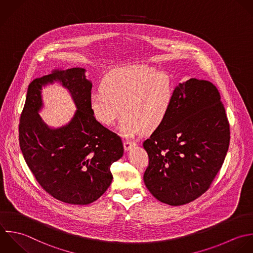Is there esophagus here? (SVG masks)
Wrapping results in <instances>:
<instances>
[{"label":"esophagus","instance_id":"esophagus-1","mask_svg":"<svg viewBox=\"0 0 253 253\" xmlns=\"http://www.w3.org/2000/svg\"><path fill=\"white\" fill-rule=\"evenodd\" d=\"M123 146H124L125 151H129V150H131L133 147H135V146H136V144H135L134 142H132V141H128V140H126V141H124Z\"/></svg>","mask_w":253,"mask_h":253}]
</instances>
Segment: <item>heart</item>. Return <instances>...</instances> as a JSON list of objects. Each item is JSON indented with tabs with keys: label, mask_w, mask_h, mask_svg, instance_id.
<instances>
[{
	"label": "heart",
	"mask_w": 253,
	"mask_h": 253,
	"mask_svg": "<svg viewBox=\"0 0 253 253\" xmlns=\"http://www.w3.org/2000/svg\"><path fill=\"white\" fill-rule=\"evenodd\" d=\"M175 96L172 78L146 66H125L108 72L89 103L95 118L110 126L124 113L119 129L125 136L152 132L167 119Z\"/></svg>",
	"instance_id": "b5f03b06"
}]
</instances>
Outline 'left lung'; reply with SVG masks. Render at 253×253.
I'll return each instance as SVG.
<instances>
[{
  "label": "left lung",
  "mask_w": 253,
  "mask_h": 253,
  "mask_svg": "<svg viewBox=\"0 0 253 253\" xmlns=\"http://www.w3.org/2000/svg\"><path fill=\"white\" fill-rule=\"evenodd\" d=\"M229 145L230 125L217 87L195 78L178 84L167 119L143 144L149 156L144 182L163 203H189L210 187Z\"/></svg>",
  "instance_id": "left-lung-1"
}]
</instances>
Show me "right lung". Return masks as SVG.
I'll use <instances>...</instances> for the list:
<instances>
[{"label": "right lung", "instance_id": "obj_1", "mask_svg": "<svg viewBox=\"0 0 253 253\" xmlns=\"http://www.w3.org/2000/svg\"><path fill=\"white\" fill-rule=\"evenodd\" d=\"M54 82L70 92L77 107L69 123L58 128L49 127L38 114L42 87ZM91 87L84 68L55 70L29 84L20 115L19 147L26 165L47 193L68 204L97 200L111 184L110 166L124 152L121 138L95 119Z\"/></svg>", "mask_w": 253, "mask_h": 253}]
</instances>
